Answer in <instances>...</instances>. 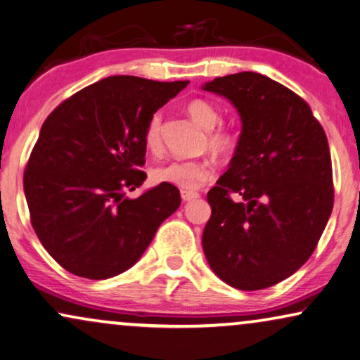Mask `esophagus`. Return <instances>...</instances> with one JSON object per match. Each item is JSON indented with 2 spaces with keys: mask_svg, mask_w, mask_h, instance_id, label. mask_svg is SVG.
Listing matches in <instances>:
<instances>
[{
  "mask_svg": "<svg viewBox=\"0 0 360 360\" xmlns=\"http://www.w3.org/2000/svg\"><path fill=\"white\" fill-rule=\"evenodd\" d=\"M181 198H183L184 202L194 201V199L199 198L198 193H193V191H181Z\"/></svg>",
  "mask_w": 360,
  "mask_h": 360,
  "instance_id": "1",
  "label": "esophagus"
}]
</instances>
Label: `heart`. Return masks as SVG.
Here are the masks:
<instances>
[{
  "instance_id": "b5f03b06",
  "label": "heart",
  "mask_w": 360,
  "mask_h": 360,
  "mask_svg": "<svg viewBox=\"0 0 360 360\" xmlns=\"http://www.w3.org/2000/svg\"><path fill=\"white\" fill-rule=\"evenodd\" d=\"M186 111L204 129H212L207 134V146L214 154L224 156V154L233 151L236 146L234 134L229 129H226V127L212 129L221 121L219 109L214 106L212 103L201 98H194L186 104ZM144 143H146L148 149H151V151H158L159 146H161V115L159 112H156L148 122L146 131H144ZM212 176V165L206 159H195V161L172 159V161L156 166L151 171L154 183L171 184L183 191L199 189Z\"/></svg>"
}]
</instances>
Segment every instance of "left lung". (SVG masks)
Returning a JSON list of instances; mask_svg holds the SVG:
<instances>
[{
    "label": "left lung",
    "mask_w": 360,
    "mask_h": 360,
    "mask_svg": "<svg viewBox=\"0 0 360 360\" xmlns=\"http://www.w3.org/2000/svg\"><path fill=\"white\" fill-rule=\"evenodd\" d=\"M202 89L229 99L243 121L229 167L207 193L204 254L226 284L271 288L306 264L329 221V143L309 104L267 76L244 71Z\"/></svg>",
    "instance_id": "8db88e82"
}]
</instances>
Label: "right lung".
<instances>
[{
    "mask_svg": "<svg viewBox=\"0 0 360 360\" xmlns=\"http://www.w3.org/2000/svg\"><path fill=\"white\" fill-rule=\"evenodd\" d=\"M188 81L109 76L63 101L43 122L22 186L31 224L59 266L108 279L143 256L161 222L179 207L176 186L136 199L146 179L144 131Z\"/></svg>",
    "mask_w": 360,
    "mask_h": 360,
    "instance_id": "obj_1",
    "label": "right lung"
}]
</instances>
